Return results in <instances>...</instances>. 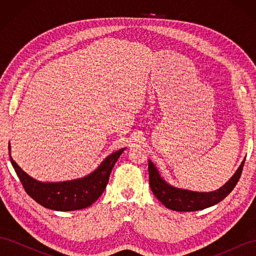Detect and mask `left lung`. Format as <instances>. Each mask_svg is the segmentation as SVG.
<instances>
[{"label": "left lung", "instance_id": "8db88e82", "mask_svg": "<svg viewBox=\"0 0 256 256\" xmlns=\"http://www.w3.org/2000/svg\"><path fill=\"white\" fill-rule=\"evenodd\" d=\"M244 160L238 168L233 177L218 190L212 192H196L175 188L164 182L159 175L158 170L148 160L150 186L152 193L166 208L175 212H196L210 207L226 198L235 188L242 172Z\"/></svg>", "mask_w": 256, "mask_h": 256}]
</instances>
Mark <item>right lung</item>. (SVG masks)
<instances>
[{"label": "right lung", "instance_id": "right-lung-1", "mask_svg": "<svg viewBox=\"0 0 256 256\" xmlns=\"http://www.w3.org/2000/svg\"><path fill=\"white\" fill-rule=\"evenodd\" d=\"M124 150L111 154L94 172L83 178L60 182H42L28 176L14 161L8 145L10 162L26 192L38 204L58 212L78 210L96 202L109 182L112 168Z\"/></svg>", "mask_w": 256, "mask_h": 256}]
</instances>
